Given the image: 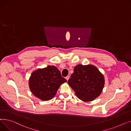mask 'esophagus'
Listing matches in <instances>:
<instances>
[{
	"instance_id": "esophagus-1",
	"label": "esophagus",
	"mask_w": 131,
	"mask_h": 131,
	"mask_svg": "<svg viewBox=\"0 0 131 131\" xmlns=\"http://www.w3.org/2000/svg\"><path fill=\"white\" fill-rule=\"evenodd\" d=\"M69 78H70V76H69V75H68V76H67L66 77V80L68 81V80H69Z\"/></svg>"
}]
</instances>
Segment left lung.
<instances>
[{
    "instance_id": "8db88e82",
    "label": "left lung",
    "mask_w": 131,
    "mask_h": 131,
    "mask_svg": "<svg viewBox=\"0 0 131 131\" xmlns=\"http://www.w3.org/2000/svg\"><path fill=\"white\" fill-rule=\"evenodd\" d=\"M68 83L81 101L90 102L99 96L104 86L103 74L94 66L78 64Z\"/></svg>"
}]
</instances>
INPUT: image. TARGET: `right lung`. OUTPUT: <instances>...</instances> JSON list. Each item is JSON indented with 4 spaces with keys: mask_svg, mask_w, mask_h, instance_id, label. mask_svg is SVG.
Masks as SVG:
<instances>
[{
    "mask_svg": "<svg viewBox=\"0 0 131 131\" xmlns=\"http://www.w3.org/2000/svg\"><path fill=\"white\" fill-rule=\"evenodd\" d=\"M66 81L56 67L49 66L32 73L29 86L35 96L42 101H49L56 95L61 84Z\"/></svg>",
    "mask_w": 131,
    "mask_h": 131,
    "instance_id": "obj_1",
    "label": "right lung"
}]
</instances>
